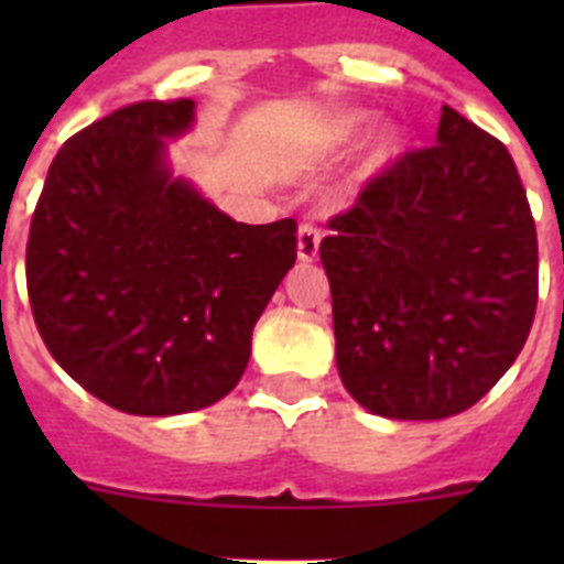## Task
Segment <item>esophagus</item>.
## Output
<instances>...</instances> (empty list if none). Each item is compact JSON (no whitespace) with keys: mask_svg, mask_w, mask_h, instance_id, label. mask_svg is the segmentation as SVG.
<instances>
[{"mask_svg":"<svg viewBox=\"0 0 564 564\" xmlns=\"http://www.w3.org/2000/svg\"><path fill=\"white\" fill-rule=\"evenodd\" d=\"M318 242H322V230L310 221L299 225V260L301 263H313L318 257Z\"/></svg>","mask_w":564,"mask_h":564,"instance_id":"34e87169","label":"esophagus"}]
</instances>
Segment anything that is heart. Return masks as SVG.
I'll use <instances>...</instances> for the list:
<instances>
[{"label": "heart", "mask_w": 564, "mask_h": 564, "mask_svg": "<svg viewBox=\"0 0 564 564\" xmlns=\"http://www.w3.org/2000/svg\"><path fill=\"white\" fill-rule=\"evenodd\" d=\"M366 122H369L366 113H345V117L330 122V140H334V143H351V140H357V137L366 131ZM394 149H398V137H394L392 131H383V134L375 140L371 163H375V166L386 163L394 154Z\"/></svg>", "instance_id": "1"}]
</instances>
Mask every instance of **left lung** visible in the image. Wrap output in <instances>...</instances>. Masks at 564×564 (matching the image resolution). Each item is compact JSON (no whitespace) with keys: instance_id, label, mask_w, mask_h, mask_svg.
<instances>
[{"instance_id":"obj_1","label":"left lung","mask_w":564,"mask_h":564,"mask_svg":"<svg viewBox=\"0 0 564 564\" xmlns=\"http://www.w3.org/2000/svg\"><path fill=\"white\" fill-rule=\"evenodd\" d=\"M336 369L383 419L468 410L516 362L539 301V239L512 154L442 108L436 143L401 154L327 221Z\"/></svg>"}]
</instances>
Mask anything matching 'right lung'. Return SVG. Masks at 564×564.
<instances>
[{
	"mask_svg": "<svg viewBox=\"0 0 564 564\" xmlns=\"http://www.w3.org/2000/svg\"><path fill=\"white\" fill-rule=\"evenodd\" d=\"M195 101H134L55 154L31 216L25 283L57 366L131 415L210 406L299 251L295 219L242 225L163 161Z\"/></svg>",
	"mask_w": 564,
	"mask_h": 564,
	"instance_id": "add662e5",
	"label": "right lung"
}]
</instances>
